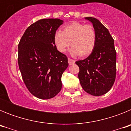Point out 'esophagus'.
<instances>
[{
    "mask_svg": "<svg viewBox=\"0 0 131 131\" xmlns=\"http://www.w3.org/2000/svg\"><path fill=\"white\" fill-rule=\"evenodd\" d=\"M75 61L74 60H72L71 58H68V63H69V65L73 64V63H75Z\"/></svg>",
    "mask_w": 131,
    "mask_h": 131,
    "instance_id": "1",
    "label": "esophagus"
}]
</instances>
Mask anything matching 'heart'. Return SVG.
I'll list each match as a JSON object with an SVG mask.
<instances>
[{
  "label": "heart",
  "mask_w": 131,
  "mask_h": 131,
  "mask_svg": "<svg viewBox=\"0 0 131 131\" xmlns=\"http://www.w3.org/2000/svg\"><path fill=\"white\" fill-rule=\"evenodd\" d=\"M96 31L91 25H84L79 21L66 25L62 31H57L54 36V42L59 52L64 53L71 45L70 54L85 57L90 55L95 47Z\"/></svg>",
  "instance_id": "b5f03b06"
}]
</instances>
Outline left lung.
<instances>
[{
	"mask_svg": "<svg viewBox=\"0 0 131 131\" xmlns=\"http://www.w3.org/2000/svg\"><path fill=\"white\" fill-rule=\"evenodd\" d=\"M92 24L96 31V44L89 57L75 62L79 68L78 77L85 92L93 96L107 93L116 75V52L114 40L108 29L95 18H84Z\"/></svg>",
	"mask_w": 131,
	"mask_h": 131,
	"instance_id": "obj_1",
	"label": "left lung"
}]
</instances>
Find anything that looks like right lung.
I'll use <instances>...</instances> for the list:
<instances>
[{
    "instance_id": "right-lung-1",
    "label": "right lung",
    "mask_w": 131,
    "mask_h": 131,
    "mask_svg": "<svg viewBox=\"0 0 131 131\" xmlns=\"http://www.w3.org/2000/svg\"><path fill=\"white\" fill-rule=\"evenodd\" d=\"M63 21L42 19L25 30L18 45V65L25 86L33 96L50 99L62 89V75L68 67V58L54 42Z\"/></svg>"
}]
</instances>
